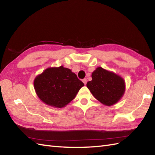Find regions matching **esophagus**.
I'll list each match as a JSON object with an SVG mask.
<instances>
[{
    "mask_svg": "<svg viewBox=\"0 0 155 155\" xmlns=\"http://www.w3.org/2000/svg\"><path fill=\"white\" fill-rule=\"evenodd\" d=\"M87 78H84V79L83 80V83L84 84H87Z\"/></svg>",
    "mask_w": 155,
    "mask_h": 155,
    "instance_id": "esophagus-1",
    "label": "esophagus"
}]
</instances>
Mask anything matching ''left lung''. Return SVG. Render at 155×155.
I'll list each match as a JSON object with an SVG mask.
<instances>
[{
  "instance_id": "left-lung-1",
  "label": "left lung",
  "mask_w": 155,
  "mask_h": 155,
  "mask_svg": "<svg viewBox=\"0 0 155 155\" xmlns=\"http://www.w3.org/2000/svg\"><path fill=\"white\" fill-rule=\"evenodd\" d=\"M91 81L87 87L92 94L106 106H111L123 97L125 83L123 78L102 67L97 68L92 73Z\"/></svg>"
}]
</instances>
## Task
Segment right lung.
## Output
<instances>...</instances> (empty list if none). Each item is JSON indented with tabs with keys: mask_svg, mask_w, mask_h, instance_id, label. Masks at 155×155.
I'll return each mask as SVG.
<instances>
[{
	"mask_svg": "<svg viewBox=\"0 0 155 155\" xmlns=\"http://www.w3.org/2000/svg\"><path fill=\"white\" fill-rule=\"evenodd\" d=\"M84 83L63 66L48 68L35 78L34 88L40 99L49 106L62 108L74 99Z\"/></svg>",
	"mask_w": 155,
	"mask_h": 155,
	"instance_id": "right-lung-1",
	"label": "right lung"
}]
</instances>
